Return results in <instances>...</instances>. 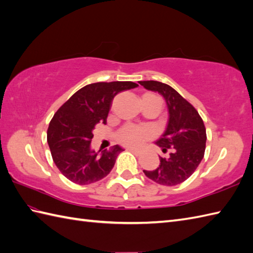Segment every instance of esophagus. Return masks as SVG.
Segmentation results:
<instances>
[{"label":"esophagus","instance_id":"1","mask_svg":"<svg viewBox=\"0 0 253 253\" xmlns=\"http://www.w3.org/2000/svg\"><path fill=\"white\" fill-rule=\"evenodd\" d=\"M127 150H128V151L132 152V153H135V154H141V153H142V150H141V149H137V148L129 147V148H127Z\"/></svg>","mask_w":253,"mask_h":253}]
</instances>
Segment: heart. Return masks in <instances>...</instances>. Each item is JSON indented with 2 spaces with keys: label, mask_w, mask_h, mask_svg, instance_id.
<instances>
[{
  "label": "heart",
  "mask_w": 253,
  "mask_h": 253,
  "mask_svg": "<svg viewBox=\"0 0 253 253\" xmlns=\"http://www.w3.org/2000/svg\"><path fill=\"white\" fill-rule=\"evenodd\" d=\"M142 96H152V98L160 100V98H158L157 95L151 93H146ZM149 136L150 131L147 128L133 125H126L125 127L122 128L120 132H118L117 139L121 143L126 144V146H138V144H140L143 140H146Z\"/></svg>",
  "instance_id": "b5f03b06"
}]
</instances>
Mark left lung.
I'll list each match as a JSON object with an SVG mask.
<instances>
[{
    "label": "left lung",
    "mask_w": 253,
    "mask_h": 253,
    "mask_svg": "<svg viewBox=\"0 0 253 253\" xmlns=\"http://www.w3.org/2000/svg\"><path fill=\"white\" fill-rule=\"evenodd\" d=\"M139 84L162 95L169 110L168 126L155 143L169 155L160 157L158 169L143 173L160 185L176 186L189 178L202 161L207 142L206 127L198 111L170 85L155 80Z\"/></svg>",
    "instance_id": "8db88e82"
}]
</instances>
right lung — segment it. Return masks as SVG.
I'll return each mask as SVG.
<instances>
[{
  "label": "right lung",
  "instance_id": "1",
  "mask_svg": "<svg viewBox=\"0 0 253 253\" xmlns=\"http://www.w3.org/2000/svg\"><path fill=\"white\" fill-rule=\"evenodd\" d=\"M138 87L131 82L95 83L75 92L53 116L47 143L53 161L67 179L89 185L110 174L123 148L112 147L101 153L91 149L94 126L106 123L114 96Z\"/></svg>",
  "mask_w": 253,
  "mask_h": 253
}]
</instances>
